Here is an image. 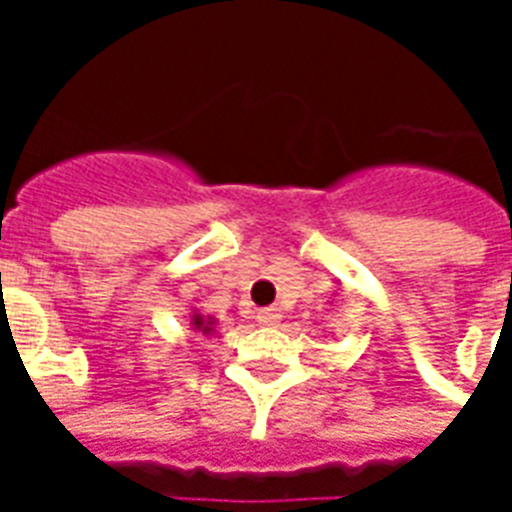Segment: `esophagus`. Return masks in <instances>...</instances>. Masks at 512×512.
Returning a JSON list of instances; mask_svg holds the SVG:
<instances>
[{
	"instance_id": "esophagus-1",
	"label": "esophagus",
	"mask_w": 512,
	"mask_h": 512,
	"mask_svg": "<svg viewBox=\"0 0 512 512\" xmlns=\"http://www.w3.org/2000/svg\"><path fill=\"white\" fill-rule=\"evenodd\" d=\"M257 321H260V326H279V323H282V312H279V310H260V312H257Z\"/></svg>"
}]
</instances>
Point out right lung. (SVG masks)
Listing matches in <instances>:
<instances>
[{
  "mask_svg": "<svg viewBox=\"0 0 512 512\" xmlns=\"http://www.w3.org/2000/svg\"><path fill=\"white\" fill-rule=\"evenodd\" d=\"M191 329L200 334H213L216 332V318H211V315H202L200 310L191 312Z\"/></svg>",
  "mask_w": 512,
  "mask_h": 512,
  "instance_id": "obj_1",
  "label": "right lung"
}]
</instances>
